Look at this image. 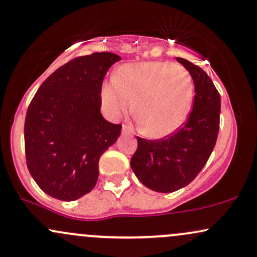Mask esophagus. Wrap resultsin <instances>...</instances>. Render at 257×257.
<instances>
[{
    "label": "esophagus",
    "instance_id": "34e87169",
    "mask_svg": "<svg viewBox=\"0 0 257 257\" xmlns=\"http://www.w3.org/2000/svg\"><path fill=\"white\" fill-rule=\"evenodd\" d=\"M132 133V129L129 128L128 125H123L122 126V134L123 135H129Z\"/></svg>",
    "mask_w": 257,
    "mask_h": 257
}]
</instances>
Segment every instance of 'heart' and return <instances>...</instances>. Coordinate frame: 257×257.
<instances>
[{"mask_svg":"<svg viewBox=\"0 0 257 257\" xmlns=\"http://www.w3.org/2000/svg\"><path fill=\"white\" fill-rule=\"evenodd\" d=\"M101 100L112 118L133 106L144 134L163 139L178 132L190 116L193 81L184 66L168 61L125 64L114 79L102 84Z\"/></svg>","mask_w":257,"mask_h":257,"instance_id":"obj_1","label":"heart"}]
</instances>
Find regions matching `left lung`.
I'll return each mask as SVG.
<instances>
[{
    "label": "left lung",
    "instance_id": "8db88e82",
    "mask_svg": "<svg viewBox=\"0 0 257 257\" xmlns=\"http://www.w3.org/2000/svg\"><path fill=\"white\" fill-rule=\"evenodd\" d=\"M194 83L193 107L187 122L169 137L158 140L138 139L131 167L150 190L161 193L178 191L192 182L208 162L216 144L220 124V94L206 72L182 58H176Z\"/></svg>",
    "mask_w": 257,
    "mask_h": 257
}]
</instances>
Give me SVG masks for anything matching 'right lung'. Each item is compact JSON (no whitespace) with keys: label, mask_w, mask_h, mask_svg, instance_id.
<instances>
[{"label":"right lung","mask_w":257,"mask_h":257,"mask_svg":"<svg viewBox=\"0 0 257 257\" xmlns=\"http://www.w3.org/2000/svg\"><path fill=\"white\" fill-rule=\"evenodd\" d=\"M120 57L93 53L55 70L38 88L26 112L29 172L48 196L71 202L89 193L99 159L120 135V124L102 117L101 85Z\"/></svg>","instance_id":"add662e5"}]
</instances>
